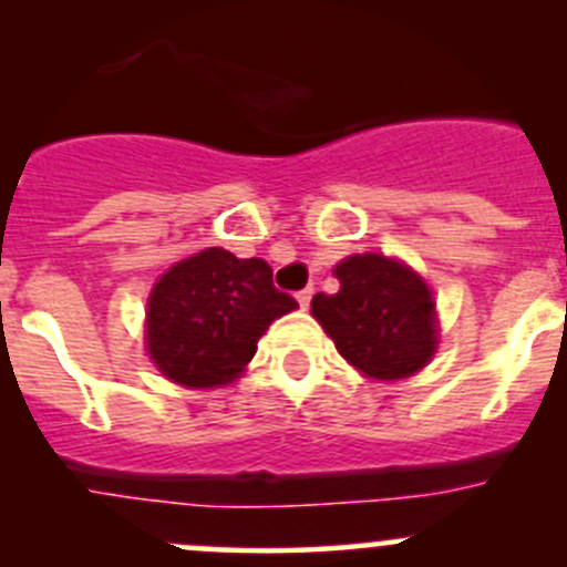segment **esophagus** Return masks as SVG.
I'll list each match as a JSON object with an SVG mask.
<instances>
[{
    "mask_svg": "<svg viewBox=\"0 0 567 567\" xmlns=\"http://www.w3.org/2000/svg\"><path fill=\"white\" fill-rule=\"evenodd\" d=\"M296 299H299V307H301V310H307V307H310V301H312V288L299 290V293H296Z\"/></svg>",
    "mask_w": 567,
    "mask_h": 567,
    "instance_id": "obj_1",
    "label": "esophagus"
}]
</instances>
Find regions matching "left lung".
I'll return each mask as SVG.
<instances>
[{"instance_id": "obj_1", "label": "left lung", "mask_w": 567, "mask_h": 567, "mask_svg": "<svg viewBox=\"0 0 567 567\" xmlns=\"http://www.w3.org/2000/svg\"><path fill=\"white\" fill-rule=\"evenodd\" d=\"M337 293H318L312 316L337 351L381 381L405 379L436 351V305L427 285L384 255H353L334 268Z\"/></svg>"}]
</instances>
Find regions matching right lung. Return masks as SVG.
Segmentation results:
<instances>
[{
	"label": "right lung",
	"instance_id": "add662e5",
	"mask_svg": "<svg viewBox=\"0 0 567 567\" xmlns=\"http://www.w3.org/2000/svg\"><path fill=\"white\" fill-rule=\"evenodd\" d=\"M260 257L210 247L169 268L147 301V351L169 381L194 390L238 379L274 318L296 310Z\"/></svg>",
	"mask_w": 567,
	"mask_h": 567
}]
</instances>
